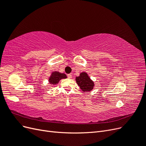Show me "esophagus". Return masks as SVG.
Returning a JSON list of instances; mask_svg holds the SVG:
<instances>
[{
	"label": "esophagus",
	"mask_w": 146,
	"mask_h": 146,
	"mask_svg": "<svg viewBox=\"0 0 146 146\" xmlns=\"http://www.w3.org/2000/svg\"><path fill=\"white\" fill-rule=\"evenodd\" d=\"M67 76H68V78H70V79L72 78V75H71V74H68Z\"/></svg>",
	"instance_id": "1"
}]
</instances>
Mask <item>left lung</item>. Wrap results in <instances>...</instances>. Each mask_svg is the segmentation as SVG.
<instances>
[{"instance_id":"8db88e82","label":"left lung","mask_w":146,"mask_h":146,"mask_svg":"<svg viewBox=\"0 0 146 146\" xmlns=\"http://www.w3.org/2000/svg\"><path fill=\"white\" fill-rule=\"evenodd\" d=\"M76 80L77 85L84 92L91 91L94 86V82L86 72H82L78 77H76Z\"/></svg>"}]
</instances>
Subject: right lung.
Returning <instances> with one entry per match:
<instances>
[{
    "label": "right lung",
    "instance_id": "1",
    "mask_svg": "<svg viewBox=\"0 0 146 146\" xmlns=\"http://www.w3.org/2000/svg\"><path fill=\"white\" fill-rule=\"evenodd\" d=\"M66 78H67V76L65 74L60 73L59 72L55 71L52 73L49 79H48V82L52 85H55V84H57L59 82L61 79Z\"/></svg>",
    "mask_w": 146,
    "mask_h": 146
}]
</instances>
